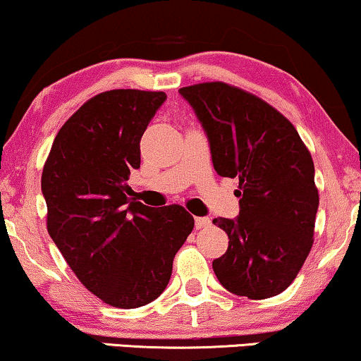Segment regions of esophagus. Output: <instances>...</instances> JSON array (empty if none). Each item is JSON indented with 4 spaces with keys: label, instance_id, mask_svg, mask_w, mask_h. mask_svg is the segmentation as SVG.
<instances>
[{
    "label": "esophagus",
    "instance_id": "esophagus-1",
    "mask_svg": "<svg viewBox=\"0 0 361 361\" xmlns=\"http://www.w3.org/2000/svg\"><path fill=\"white\" fill-rule=\"evenodd\" d=\"M209 225H212V220H209V218H204V216L195 218V228H196V230H202V228H207Z\"/></svg>",
    "mask_w": 361,
    "mask_h": 361
}]
</instances>
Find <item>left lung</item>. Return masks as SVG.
Returning a JSON list of instances; mask_svg holds the SVG:
<instances>
[{
  "label": "left lung",
  "instance_id": "8db88e82",
  "mask_svg": "<svg viewBox=\"0 0 361 361\" xmlns=\"http://www.w3.org/2000/svg\"><path fill=\"white\" fill-rule=\"evenodd\" d=\"M180 93L207 131L214 170L238 178L240 216L213 220L230 238L214 275L252 300L281 293L313 246L320 196L307 145L288 118L238 86L208 81Z\"/></svg>",
  "mask_w": 361,
  "mask_h": 361
}]
</instances>
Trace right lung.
Returning a JSON list of instances; mask_svg holds the SVG:
<instances>
[{"label":"right lung","instance_id":"right-lung-1","mask_svg":"<svg viewBox=\"0 0 361 361\" xmlns=\"http://www.w3.org/2000/svg\"><path fill=\"white\" fill-rule=\"evenodd\" d=\"M166 99L163 91L109 90L59 128L41 175L47 228L78 280L103 303L138 308L166 288L173 258L193 231L180 204L131 198L140 140Z\"/></svg>","mask_w":361,"mask_h":361}]
</instances>
